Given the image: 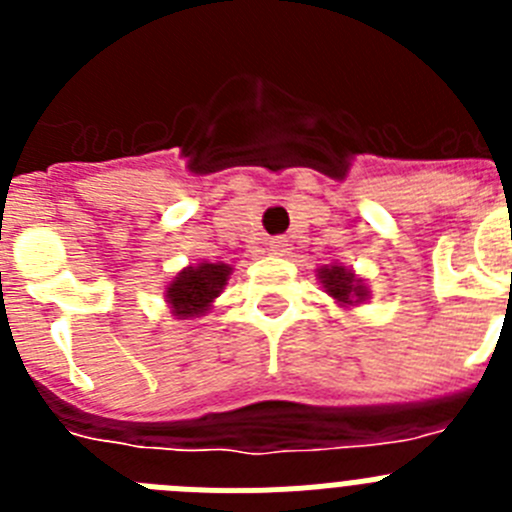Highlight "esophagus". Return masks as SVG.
Wrapping results in <instances>:
<instances>
[{"label": "esophagus", "instance_id": "esophagus-1", "mask_svg": "<svg viewBox=\"0 0 512 512\" xmlns=\"http://www.w3.org/2000/svg\"><path fill=\"white\" fill-rule=\"evenodd\" d=\"M269 251L274 253V256H287V253H289V241H287V238H271V241H269Z\"/></svg>", "mask_w": 512, "mask_h": 512}]
</instances>
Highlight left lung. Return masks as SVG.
<instances>
[{
  "mask_svg": "<svg viewBox=\"0 0 512 512\" xmlns=\"http://www.w3.org/2000/svg\"><path fill=\"white\" fill-rule=\"evenodd\" d=\"M320 279H323V287L330 297H336L343 305H351V302L364 300V287H361L359 279L351 274L343 266H328V269H320Z\"/></svg>",
  "mask_w": 512,
  "mask_h": 512,
  "instance_id": "obj_1",
  "label": "left lung"
}]
</instances>
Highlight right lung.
Returning <instances> with one entry per match:
<instances>
[{
	"mask_svg": "<svg viewBox=\"0 0 512 512\" xmlns=\"http://www.w3.org/2000/svg\"><path fill=\"white\" fill-rule=\"evenodd\" d=\"M230 277V266L225 264H200L184 269L174 282L166 289L171 307L179 318H189V315H200L207 310L212 300L220 295V289L225 287Z\"/></svg>",
	"mask_w": 512,
	"mask_h": 512,
	"instance_id": "1",
	"label": "right lung"
}]
</instances>
